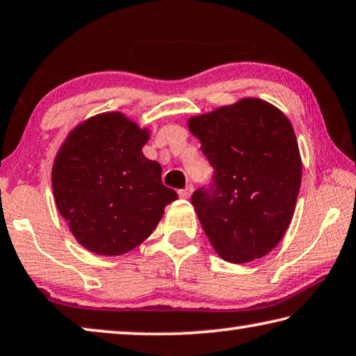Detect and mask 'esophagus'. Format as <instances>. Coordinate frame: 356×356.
<instances>
[{
    "mask_svg": "<svg viewBox=\"0 0 356 356\" xmlns=\"http://www.w3.org/2000/svg\"><path fill=\"white\" fill-rule=\"evenodd\" d=\"M191 193H193V185H186L184 190L179 191V196L182 197V200H188V197L191 196Z\"/></svg>",
    "mask_w": 356,
    "mask_h": 356,
    "instance_id": "34e87169",
    "label": "esophagus"
}]
</instances>
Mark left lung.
<instances>
[{"instance_id":"obj_1","label":"left lung","mask_w":356,"mask_h":356,"mask_svg":"<svg viewBox=\"0 0 356 356\" xmlns=\"http://www.w3.org/2000/svg\"><path fill=\"white\" fill-rule=\"evenodd\" d=\"M186 124L215 170L212 185L191 196L209 242L231 264L268 254L291 225L301 184L291 120L268 102L245 97Z\"/></svg>"}]
</instances>
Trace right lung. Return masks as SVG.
I'll return each instance as SVG.
<instances>
[{"label":"right lung","mask_w":356,"mask_h":356,"mask_svg":"<svg viewBox=\"0 0 356 356\" xmlns=\"http://www.w3.org/2000/svg\"><path fill=\"white\" fill-rule=\"evenodd\" d=\"M150 130L119 111L83 120L65 138L51 168L58 212L83 248L120 256L141 245L177 193L161 184V166L143 154Z\"/></svg>","instance_id":"1"}]
</instances>
